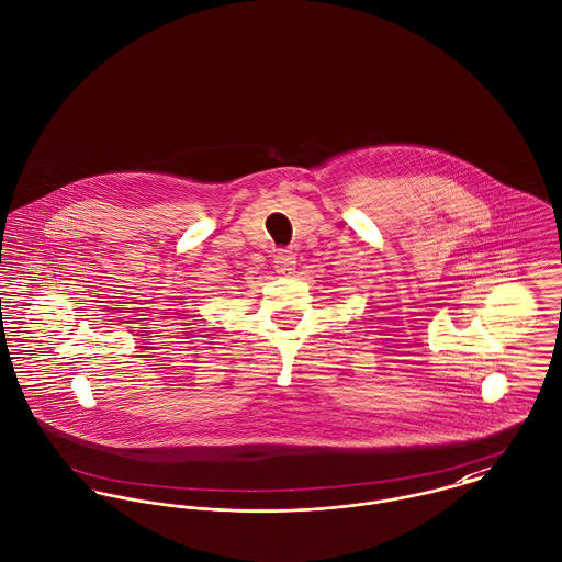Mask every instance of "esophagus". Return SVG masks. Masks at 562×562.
<instances>
[{
  "mask_svg": "<svg viewBox=\"0 0 562 562\" xmlns=\"http://www.w3.org/2000/svg\"><path fill=\"white\" fill-rule=\"evenodd\" d=\"M296 268V255L292 250H285L281 248L277 255H274V270L279 274H292Z\"/></svg>",
  "mask_w": 562,
  "mask_h": 562,
  "instance_id": "1",
  "label": "esophagus"
}]
</instances>
